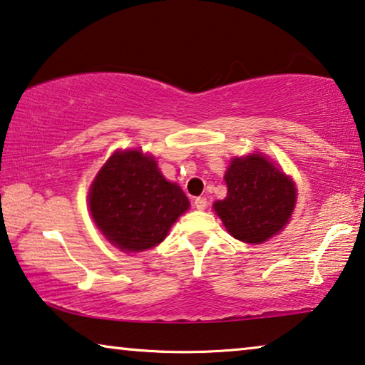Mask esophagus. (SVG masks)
<instances>
[{
  "instance_id": "34e87169",
  "label": "esophagus",
  "mask_w": 365,
  "mask_h": 365,
  "mask_svg": "<svg viewBox=\"0 0 365 365\" xmlns=\"http://www.w3.org/2000/svg\"><path fill=\"white\" fill-rule=\"evenodd\" d=\"M194 205H195V209L204 210L205 207H207V199H205V197H195L194 199Z\"/></svg>"
}]
</instances>
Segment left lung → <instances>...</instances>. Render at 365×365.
<instances>
[{
    "mask_svg": "<svg viewBox=\"0 0 365 365\" xmlns=\"http://www.w3.org/2000/svg\"><path fill=\"white\" fill-rule=\"evenodd\" d=\"M227 195L214 210L234 239L263 244L292 217L297 187L292 178L262 153L234 158L225 171Z\"/></svg>",
    "mask_w": 365,
    "mask_h": 365,
    "instance_id": "left-lung-1",
    "label": "left lung"
}]
</instances>
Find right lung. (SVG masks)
<instances>
[{
    "label": "right lung",
    "instance_id": "right-lung-1",
    "mask_svg": "<svg viewBox=\"0 0 365 365\" xmlns=\"http://www.w3.org/2000/svg\"><path fill=\"white\" fill-rule=\"evenodd\" d=\"M88 209L98 230L121 252L136 253L166 239L189 209L176 182L166 181L155 156L141 150L115 151L95 176Z\"/></svg>",
    "mask_w": 365,
    "mask_h": 365
}]
</instances>
